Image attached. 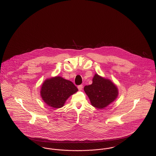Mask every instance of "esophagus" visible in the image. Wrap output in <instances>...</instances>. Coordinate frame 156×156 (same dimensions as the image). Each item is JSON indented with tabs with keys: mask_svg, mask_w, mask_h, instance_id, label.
<instances>
[{
	"mask_svg": "<svg viewBox=\"0 0 156 156\" xmlns=\"http://www.w3.org/2000/svg\"><path fill=\"white\" fill-rule=\"evenodd\" d=\"M78 90H79L80 91L82 90V89H83V85H78Z\"/></svg>",
	"mask_w": 156,
	"mask_h": 156,
	"instance_id": "1",
	"label": "esophagus"
}]
</instances>
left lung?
I'll return each instance as SVG.
<instances>
[{
    "label": "left lung",
    "mask_w": 156,
    "mask_h": 156,
    "mask_svg": "<svg viewBox=\"0 0 156 156\" xmlns=\"http://www.w3.org/2000/svg\"><path fill=\"white\" fill-rule=\"evenodd\" d=\"M84 90L91 105L99 109L106 108L118 96V87L114 83L97 73L93 78L92 84L85 86Z\"/></svg>",
    "instance_id": "8db88e82"
}]
</instances>
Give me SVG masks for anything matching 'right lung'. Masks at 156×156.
<instances>
[{"instance_id":"right-lung-1","label":"right lung","mask_w":156,"mask_h":156,"mask_svg":"<svg viewBox=\"0 0 156 156\" xmlns=\"http://www.w3.org/2000/svg\"><path fill=\"white\" fill-rule=\"evenodd\" d=\"M78 90L71 81L57 76L44 81L40 95L48 106L58 108L63 107L66 100Z\"/></svg>"}]
</instances>
